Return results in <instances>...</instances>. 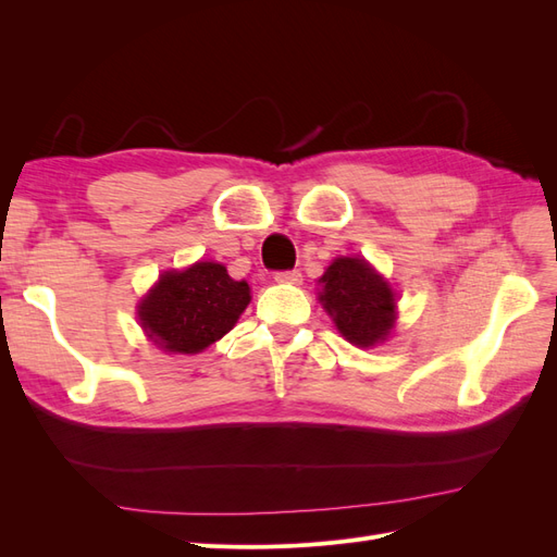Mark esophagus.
I'll list each match as a JSON object with an SVG mask.
<instances>
[{
  "label": "esophagus",
  "mask_w": 557,
  "mask_h": 557,
  "mask_svg": "<svg viewBox=\"0 0 557 557\" xmlns=\"http://www.w3.org/2000/svg\"><path fill=\"white\" fill-rule=\"evenodd\" d=\"M278 283H301V272L299 269H288V272H276L274 276Z\"/></svg>",
  "instance_id": "34e87169"
}]
</instances>
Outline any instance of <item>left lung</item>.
<instances>
[{
    "instance_id": "left-lung-1",
    "label": "left lung",
    "mask_w": 557,
    "mask_h": 557,
    "mask_svg": "<svg viewBox=\"0 0 557 557\" xmlns=\"http://www.w3.org/2000/svg\"><path fill=\"white\" fill-rule=\"evenodd\" d=\"M325 311L350 344L374 346L395 323V297L372 267L358 258H336L320 278Z\"/></svg>"
}]
</instances>
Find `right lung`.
Instances as JSON below:
<instances>
[{
  "mask_svg": "<svg viewBox=\"0 0 557 557\" xmlns=\"http://www.w3.org/2000/svg\"><path fill=\"white\" fill-rule=\"evenodd\" d=\"M248 301L246 281H234L223 264L197 262L166 272L141 301L139 320L160 348L199 352L234 327Z\"/></svg>",
  "mask_w": 557,
  "mask_h": 557,
  "instance_id": "1",
  "label": "right lung"
}]
</instances>
